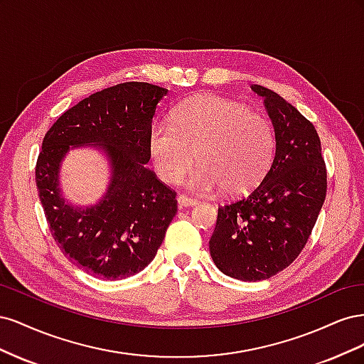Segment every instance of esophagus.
<instances>
[{"mask_svg":"<svg viewBox=\"0 0 364 364\" xmlns=\"http://www.w3.org/2000/svg\"><path fill=\"white\" fill-rule=\"evenodd\" d=\"M178 203L181 208H186V206H196L197 203H199V200L197 199H193V197L190 196H185V194H179L178 196Z\"/></svg>","mask_w":364,"mask_h":364,"instance_id":"34e87169","label":"esophagus"}]
</instances>
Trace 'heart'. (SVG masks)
<instances>
[{
    "instance_id": "b5f03b06",
    "label": "heart",
    "mask_w": 364,
    "mask_h": 364,
    "mask_svg": "<svg viewBox=\"0 0 364 364\" xmlns=\"http://www.w3.org/2000/svg\"><path fill=\"white\" fill-rule=\"evenodd\" d=\"M150 159L159 178L178 183L196 161L188 188L209 194L225 188L241 194L258 185L274 151L267 118L217 95H196L182 103L173 123L161 121L149 134Z\"/></svg>"
}]
</instances>
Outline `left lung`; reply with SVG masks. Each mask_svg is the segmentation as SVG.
Listing matches in <instances>:
<instances>
[{
	"mask_svg": "<svg viewBox=\"0 0 364 364\" xmlns=\"http://www.w3.org/2000/svg\"><path fill=\"white\" fill-rule=\"evenodd\" d=\"M277 139L273 162L247 197L218 206L209 252L218 270L261 281L289 267L305 247L326 196V167L311 121L261 85Z\"/></svg>",
	"mask_w": 364,
	"mask_h": 364,
	"instance_id": "left-lung-1",
	"label": "left lung"
}]
</instances>
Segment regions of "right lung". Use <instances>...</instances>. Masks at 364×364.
<instances>
[{
	"label": "right lung",
	"instance_id": "add662e5",
	"mask_svg": "<svg viewBox=\"0 0 364 364\" xmlns=\"http://www.w3.org/2000/svg\"><path fill=\"white\" fill-rule=\"evenodd\" d=\"M168 90L126 82L90 95L63 112L43 136L36 186L50 232L77 267L103 279H123L155 258L178 211L176 191L146 167L156 105ZM100 145L112 161V183L90 208L65 204L58 168L70 145Z\"/></svg>",
	"mask_w": 364,
	"mask_h": 364
}]
</instances>
